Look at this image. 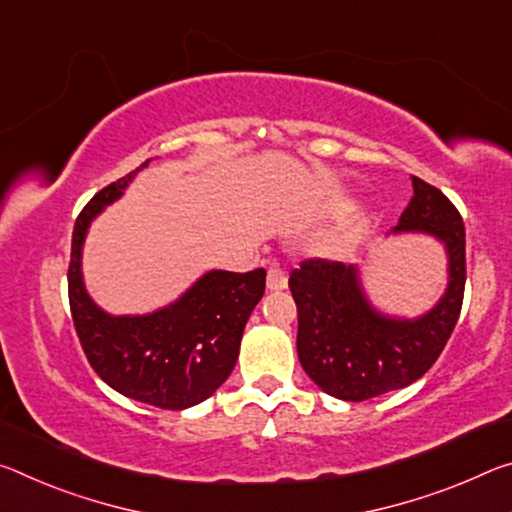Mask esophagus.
Here are the masks:
<instances>
[{"label": "esophagus", "mask_w": 512, "mask_h": 512, "mask_svg": "<svg viewBox=\"0 0 512 512\" xmlns=\"http://www.w3.org/2000/svg\"><path fill=\"white\" fill-rule=\"evenodd\" d=\"M266 287L271 291H280L287 289V273L280 269V266H271L269 275H266Z\"/></svg>", "instance_id": "1"}]
</instances>
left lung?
Returning a JSON list of instances; mask_svg holds the SVG:
<instances>
[{"label":"left lung","instance_id":"8db88e82","mask_svg":"<svg viewBox=\"0 0 512 512\" xmlns=\"http://www.w3.org/2000/svg\"><path fill=\"white\" fill-rule=\"evenodd\" d=\"M415 196L392 232H426L449 253V287L419 319H392L369 305L358 269L330 259H305L289 275L298 307V360L323 392L367 401L408 387L433 367L460 316L465 296V225L440 189L412 177Z\"/></svg>","mask_w":512,"mask_h":512}]
</instances>
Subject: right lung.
<instances>
[{"label":"right lung","mask_w":512,"mask_h":512,"mask_svg":"<svg viewBox=\"0 0 512 512\" xmlns=\"http://www.w3.org/2000/svg\"><path fill=\"white\" fill-rule=\"evenodd\" d=\"M150 159L81 209L72 232L68 298L77 337L93 371L129 399L184 410L212 396L234 369L250 312L264 296L266 271H209L173 305L143 316H111L86 294L81 246L93 218L123 196Z\"/></svg>","instance_id":"right-lung-1"}]
</instances>
